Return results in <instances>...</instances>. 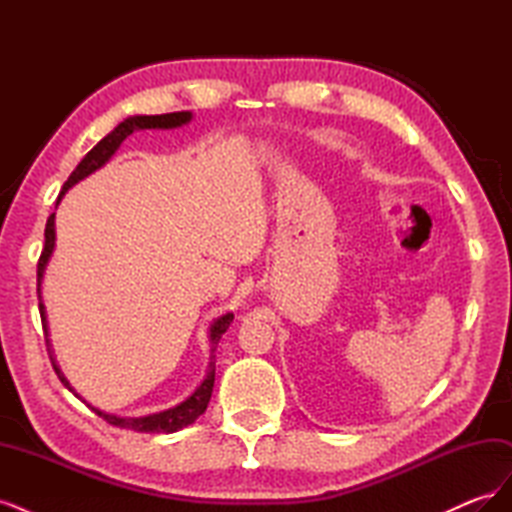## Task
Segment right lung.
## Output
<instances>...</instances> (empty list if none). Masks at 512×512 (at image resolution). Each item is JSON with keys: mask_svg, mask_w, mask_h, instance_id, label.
Returning a JSON list of instances; mask_svg holds the SVG:
<instances>
[{"mask_svg": "<svg viewBox=\"0 0 512 512\" xmlns=\"http://www.w3.org/2000/svg\"><path fill=\"white\" fill-rule=\"evenodd\" d=\"M190 119H192L190 111L166 113V115H134V117L123 119L119 126L113 132H108L102 138V141L94 149H91L87 156L79 162V166L72 170V175L68 177V181L64 183V188H61V192L57 196V205H59V200L64 198V194L72 188V185H76L81 179L89 177L91 173H96L98 168H102L108 160H111L113 153L119 149V145L126 141V138L132 132H136V130H170V128H179V126H183V123H190ZM53 250H55V213H51V218L46 220L44 247H42V254H40V260H38V301H40L38 307H40V318H42V327H44V335L46 337H49V327H46V312H44V303H42V277H44L46 265H49ZM232 318H235V316L228 312V314L213 320L211 329H209L211 356H209L207 376H205L203 382L196 386V391L188 399L181 401V404H177L175 408H168V410H162V412H156V414L130 418V416H115V414L102 412V410L94 408L91 404H87V401H85V404L91 410H94L98 416H102L106 423H111V425L121 427V429H134V431H141V433H173V431H179L183 427L192 425L196 418L203 414L207 410V406H209V399H211V393H213V382H215V348H218V342L222 339V335L226 333V329L230 327ZM46 350H49L53 369H55V374L59 376L61 384H64L68 391L74 393L68 378L61 374L59 365L55 363V356H53L49 339H46ZM76 397H79V395H76Z\"/></svg>", "mask_w": 512, "mask_h": 512, "instance_id": "add662e5", "label": "right lung"}]
</instances>
